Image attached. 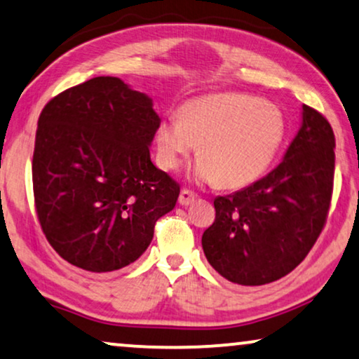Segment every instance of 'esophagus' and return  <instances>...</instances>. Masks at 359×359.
I'll use <instances>...</instances> for the list:
<instances>
[{
	"instance_id": "1",
	"label": "esophagus",
	"mask_w": 359,
	"mask_h": 359,
	"mask_svg": "<svg viewBox=\"0 0 359 359\" xmlns=\"http://www.w3.org/2000/svg\"><path fill=\"white\" fill-rule=\"evenodd\" d=\"M195 198H196V196H195L194 191L184 189V190L180 191V195H179V203H180L182 206H189V205L194 203Z\"/></svg>"
}]
</instances>
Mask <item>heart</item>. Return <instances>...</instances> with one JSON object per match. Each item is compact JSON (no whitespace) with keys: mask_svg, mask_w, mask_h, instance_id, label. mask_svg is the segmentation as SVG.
Returning <instances> with one entry per match:
<instances>
[{"mask_svg":"<svg viewBox=\"0 0 359 359\" xmlns=\"http://www.w3.org/2000/svg\"><path fill=\"white\" fill-rule=\"evenodd\" d=\"M286 135V122L275 104L237 93L200 95L182 104L177 117L156 128L161 168L177 170L198 144L191 168L198 184L239 189L264 175Z\"/></svg>","mask_w":359,"mask_h":359,"instance_id":"heart-1","label":"heart"}]
</instances>
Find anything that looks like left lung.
I'll use <instances>...</instances> for the list:
<instances>
[{"instance_id": "obj_1", "label": "left lung", "mask_w": 359, "mask_h": 359, "mask_svg": "<svg viewBox=\"0 0 359 359\" xmlns=\"http://www.w3.org/2000/svg\"><path fill=\"white\" fill-rule=\"evenodd\" d=\"M335 136L317 110L302 105L301 127L283 161L245 189L215 198V223L201 245L226 280L260 286L290 273L316 244L329 213Z\"/></svg>"}]
</instances>
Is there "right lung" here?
<instances>
[{"label": "right lung", "mask_w": 359, "mask_h": 359, "mask_svg": "<svg viewBox=\"0 0 359 359\" xmlns=\"http://www.w3.org/2000/svg\"><path fill=\"white\" fill-rule=\"evenodd\" d=\"M161 122L148 94L99 76L45 105L32 161L35 208L58 255L105 273L138 260L180 187L149 148Z\"/></svg>", "instance_id": "1"}]
</instances>
